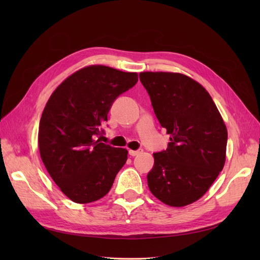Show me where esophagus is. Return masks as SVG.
<instances>
[{
    "instance_id": "obj_1",
    "label": "esophagus",
    "mask_w": 260,
    "mask_h": 260,
    "mask_svg": "<svg viewBox=\"0 0 260 260\" xmlns=\"http://www.w3.org/2000/svg\"><path fill=\"white\" fill-rule=\"evenodd\" d=\"M142 152H143L142 148H139V149H137V151H132V149H129V155L130 156H137V155L141 154Z\"/></svg>"
}]
</instances>
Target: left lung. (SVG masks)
Returning a JSON list of instances; mask_svg holds the SVG:
<instances>
[{
	"instance_id": "8db88e82",
	"label": "left lung",
	"mask_w": 260,
	"mask_h": 260,
	"mask_svg": "<svg viewBox=\"0 0 260 260\" xmlns=\"http://www.w3.org/2000/svg\"><path fill=\"white\" fill-rule=\"evenodd\" d=\"M140 81L170 135L166 151L153 154L148 187L169 206L188 205L207 192L224 166L225 124L209 93L190 77L146 72Z\"/></svg>"
}]
</instances>
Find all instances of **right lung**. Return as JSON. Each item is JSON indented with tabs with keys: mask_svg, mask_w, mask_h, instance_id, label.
<instances>
[{
	"mask_svg": "<svg viewBox=\"0 0 260 260\" xmlns=\"http://www.w3.org/2000/svg\"><path fill=\"white\" fill-rule=\"evenodd\" d=\"M137 82V73L89 66L67 78L46 103L39 125V149L51 178L73 202L103 198L127 161V149L96 138L104 133L102 124L115 100Z\"/></svg>",
	"mask_w": 260,
	"mask_h": 260,
	"instance_id": "add662e5",
	"label": "right lung"
}]
</instances>
